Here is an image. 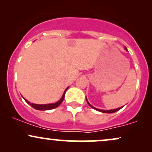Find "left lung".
Instances as JSON below:
<instances>
[{
    "label": "left lung",
    "mask_w": 152,
    "mask_h": 152,
    "mask_svg": "<svg viewBox=\"0 0 152 152\" xmlns=\"http://www.w3.org/2000/svg\"><path fill=\"white\" fill-rule=\"evenodd\" d=\"M125 49H126V50H127V49H126V47H125ZM86 102H87V103H88V105H89V106H90L91 107V108H93L94 109L96 110V111H101V112H103V113H107V114H111V113H114V112H116V111H118V110H120V109H121L122 107H123V106H122V107L118 108V109H111V110H103V109H96V108L94 107L93 106H91V104H89V103H88V101H87V99H86Z\"/></svg>",
    "instance_id": "8db88e82"
}]
</instances>
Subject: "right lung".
<instances>
[{"label": "right lung", "mask_w": 152, "mask_h": 152, "mask_svg": "<svg viewBox=\"0 0 152 152\" xmlns=\"http://www.w3.org/2000/svg\"><path fill=\"white\" fill-rule=\"evenodd\" d=\"M69 88V87H68ZM68 88H66V89L65 90V91H64V94H63L61 99H60V100L58 101V102L54 103V104H33V103H30L28 102V101H27L26 99H24V100L26 101V103H28V104H29V105L32 106L33 108L36 110H41V111H46V110H50V109H55V108L58 107V106L60 105L61 104L63 101H64V96H65V94H66V91H67Z\"/></svg>", "instance_id": "right-lung-1"}]
</instances>
